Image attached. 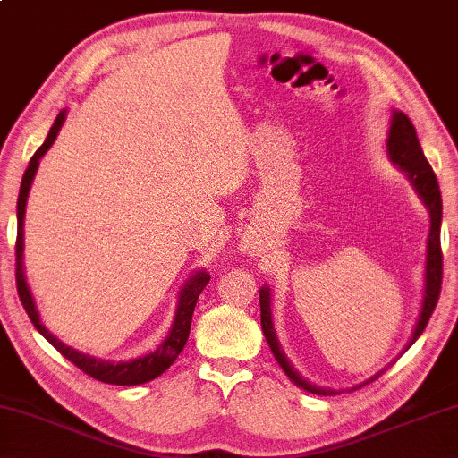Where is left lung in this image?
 Wrapping results in <instances>:
<instances>
[{"mask_svg": "<svg viewBox=\"0 0 458 458\" xmlns=\"http://www.w3.org/2000/svg\"><path fill=\"white\" fill-rule=\"evenodd\" d=\"M386 149H389L391 159L401 165L403 171H407V175L411 177L412 185L417 187L419 195L422 197V201L427 203L428 211H430V233H428V243H427V275H425V299H422V309H420V317L415 327V333H412L411 341L407 344V349L415 343L420 333L425 331V327L428 323L430 315L437 307V301L441 297V284H443V249H441V217H443V199H441V189H438V181L433 167L427 161L425 153L420 149L419 137L415 127H412L411 119L401 114V111H394L393 115V123L389 129V140H386ZM259 303H261V327L265 333V339L269 343V347L273 351L275 359L281 365V369L287 373L293 383L299 385L301 389H305L309 393L315 394H331L333 391H325V389H317L310 383H307L305 378H301L293 367L287 363L283 351L279 349V341L275 336L273 329V321H271V295L269 289L263 287L259 291ZM381 375V373H378ZM373 377L370 381H375ZM369 381V383H370Z\"/></svg>", "mask_w": 458, "mask_h": 458, "instance_id": "left-lung-1", "label": "left lung"}]
</instances>
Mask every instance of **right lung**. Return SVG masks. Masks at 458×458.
<instances>
[{"instance_id":"1","label":"right lung","mask_w":458,"mask_h":458,"mask_svg":"<svg viewBox=\"0 0 458 458\" xmlns=\"http://www.w3.org/2000/svg\"><path fill=\"white\" fill-rule=\"evenodd\" d=\"M64 119H65V111H62V114L57 115L54 125H51V129H49L46 141H43L41 148L36 153H33L30 165H28V169H25L23 179H21L20 197H17V239H15L17 295H20V301H21L23 309H25V313L30 315L31 323L36 325V329L43 336H46V339L51 344H54V347L59 352H62V355L67 360H72V363L77 369H81L85 375L93 377L95 381L109 383V385L129 386V385L148 383V381H153L155 377H159L161 373H165V370L171 365H174V360L179 357V352L183 351L185 343L189 339V329H191V317H193V310H195V305H197V299H199L203 287L207 283H209L211 277L205 271H199L185 283V287L181 289L175 321H174V327H171L167 339L163 341L159 347L155 349V352H151V355H145L141 359L129 360V363H117V365L103 363V360L91 359L88 355H81V352L73 351L72 347H65L62 341L55 339V336L41 325L36 305H33L30 287H28V283H25V277H23V259H21V255H23V217H25V203H28V193H30L33 175H36V169L39 165V159L43 157V153H46L51 148V143L55 141L59 129H62V125H64Z\"/></svg>"}]
</instances>
